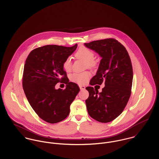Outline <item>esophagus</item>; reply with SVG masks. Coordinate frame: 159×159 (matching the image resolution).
Here are the masks:
<instances>
[{
  "mask_svg": "<svg viewBox=\"0 0 159 159\" xmlns=\"http://www.w3.org/2000/svg\"><path fill=\"white\" fill-rule=\"evenodd\" d=\"M79 87H80V88L81 90H84V89H86V87L84 86H81V85H80Z\"/></svg>",
  "mask_w": 159,
  "mask_h": 159,
  "instance_id": "obj_1",
  "label": "esophagus"
}]
</instances>
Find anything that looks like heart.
<instances>
[{
    "label": "heart",
    "instance_id": "heart-1",
    "mask_svg": "<svg viewBox=\"0 0 159 159\" xmlns=\"http://www.w3.org/2000/svg\"><path fill=\"white\" fill-rule=\"evenodd\" d=\"M75 56L77 59L84 61L86 62L85 66L88 68H94L97 65L96 61L93 59L94 53L89 49L84 46L80 47L75 53ZM63 68L67 72L71 70V62L70 57L67 58L64 61ZM90 76L91 75L88 71H84L83 73H73L70 76V79L75 83L78 84H84L88 81Z\"/></svg>",
    "mask_w": 159,
    "mask_h": 159
}]
</instances>
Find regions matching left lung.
Here are the masks:
<instances>
[{
	"mask_svg": "<svg viewBox=\"0 0 159 159\" xmlns=\"http://www.w3.org/2000/svg\"><path fill=\"white\" fill-rule=\"evenodd\" d=\"M102 57L96 75L89 84L105 87L101 92L92 87L86 89L89 93L86 100L88 112L95 120L107 123L122 113L131 94L133 69L125 48L113 39L84 43Z\"/></svg>",
	"mask_w": 159,
	"mask_h": 159,
	"instance_id": "1",
	"label": "left lung"
}]
</instances>
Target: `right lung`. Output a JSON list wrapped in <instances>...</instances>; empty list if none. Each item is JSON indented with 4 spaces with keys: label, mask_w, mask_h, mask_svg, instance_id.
I'll return each instance as SVG.
<instances>
[{
    "label": "right lung",
    "mask_w": 159,
    "mask_h": 159,
    "mask_svg": "<svg viewBox=\"0 0 159 159\" xmlns=\"http://www.w3.org/2000/svg\"><path fill=\"white\" fill-rule=\"evenodd\" d=\"M71 47L46 45L32 50L26 59L23 87L30 106L43 120L54 124L65 119L70 107L80 92L78 86L69 82L63 62L76 50ZM66 84L64 90H56L55 84Z\"/></svg>",
    "instance_id": "1"
}]
</instances>
